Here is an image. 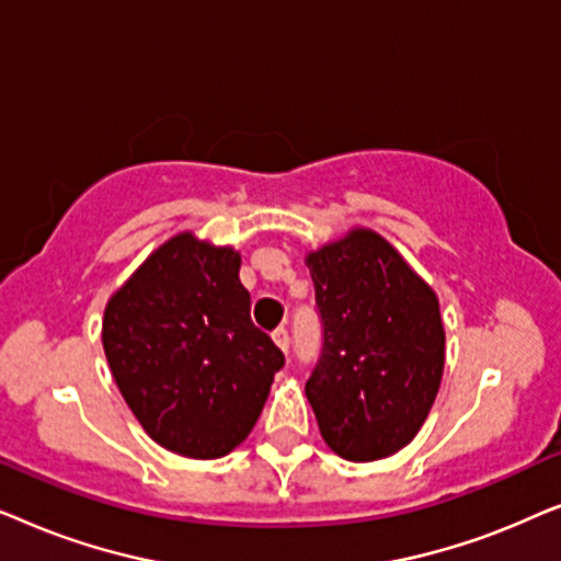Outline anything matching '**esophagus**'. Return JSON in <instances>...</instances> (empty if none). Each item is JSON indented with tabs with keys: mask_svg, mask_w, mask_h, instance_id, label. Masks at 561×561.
I'll return each instance as SVG.
<instances>
[{
	"mask_svg": "<svg viewBox=\"0 0 561 561\" xmlns=\"http://www.w3.org/2000/svg\"><path fill=\"white\" fill-rule=\"evenodd\" d=\"M273 342L278 344V347H280V350L286 352V355H288V347H290V336H288V329H286V327H278V329H275V332H273Z\"/></svg>",
	"mask_w": 561,
	"mask_h": 561,
	"instance_id": "obj_1",
	"label": "esophagus"
}]
</instances>
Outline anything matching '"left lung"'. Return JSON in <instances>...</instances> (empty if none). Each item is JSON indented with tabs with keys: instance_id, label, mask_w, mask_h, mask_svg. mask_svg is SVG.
<instances>
[{
	"instance_id": "left-lung-1",
	"label": "left lung",
	"mask_w": 561,
	"mask_h": 561,
	"mask_svg": "<svg viewBox=\"0 0 561 561\" xmlns=\"http://www.w3.org/2000/svg\"><path fill=\"white\" fill-rule=\"evenodd\" d=\"M321 350L306 380L319 432L350 462L396 455L419 434L444 370L434 290L370 229L306 257Z\"/></svg>"
}]
</instances>
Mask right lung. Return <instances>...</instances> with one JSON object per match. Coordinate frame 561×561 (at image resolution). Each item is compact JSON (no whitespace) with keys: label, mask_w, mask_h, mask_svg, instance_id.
<instances>
[{"label":"right lung","mask_w":561,"mask_h":561,"mask_svg":"<svg viewBox=\"0 0 561 561\" xmlns=\"http://www.w3.org/2000/svg\"><path fill=\"white\" fill-rule=\"evenodd\" d=\"M104 352L160 447L217 459L252 432L286 357L250 319L240 255L194 234L168 240L110 298Z\"/></svg>","instance_id":"1"}]
</instances>
